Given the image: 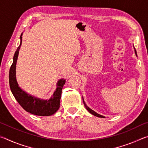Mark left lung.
I'll return each instance as SVG.
<instances>
[{
	"mask_svg": "<svg viewBox=\"0 0 148 148\" xmlns=\"http://www.w3.org/2000/svg\"><path fill=\"white\" fill-rule=\"evenodd\" d=\"M134 52H135V54H136V56H137V53H136V49H135V48H134ZM83 102H84V106H86V109L88 110V112H89V113H91V114H92L93 115V116H97V117H104V116H101V115H100V114H97V113H96V112H95V111H93V110H91V108H89L87 106V105L86 104V103H85V102H84V99H83Z\"/></svg>",
	"mask_w": 148,
	"mask_h": 148,
	"instance_id": "obj_1",
	"label": "left lung"
}]
</instances>
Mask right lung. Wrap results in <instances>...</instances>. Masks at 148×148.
Returning <instances> with one entry per match:
<instances>
[{"label":"right lung","instance_id":"add662e5","mask_svg":"<svg viewBox=\"0 0 148 148\" xmlns=\"http://www.w3.org/2000/svg\"><path fill=\"white\" fill-rule=\"evenodd\" d=\"M22 34L23 33H21L20 36V45L15 52L13 63L10 69L9 84L11 91L17 102L27 112L40 116H51L59 108L62 87L65 84L66 79H61L59 80L56 91L49 100H43L32 97L20 88L16 80V67L19 51L22 43Z\"/></svg>","mask_w":148,"mask_h":148}]
</instances>
